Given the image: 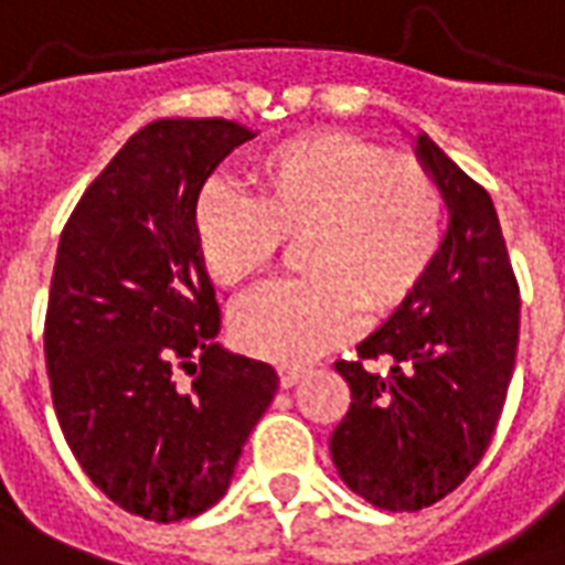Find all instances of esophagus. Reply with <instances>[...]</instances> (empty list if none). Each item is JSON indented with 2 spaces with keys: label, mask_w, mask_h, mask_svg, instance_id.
<instances>
[{
  "label": "esophagus",
  "mask_w": 565,
  "mask_h": 565,
  "mask_svg": "<svg viewBox=\"0 0 565 565\" xmlns=\"http://www.w3.org/2000/svg\"><path fill=\"white\" fill-rule=\"evenodd\" d=\"M278 377H281V388H294L299 380L305 377L302 365H281L278 367Z\"/></svg>",
  "instance_id": "esophagus-1"
}]
</instances>
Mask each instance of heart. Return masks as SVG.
<instances>
[{
	"mask_svg": "<svg viewBox=\"0 0 565 565\" xmlns=\"http://www.w3.org/2000/svg\"><path fill=\"white\" fill-rule=\"evenodd\" d=\"M250 200L206 188L194 245L212 281L242 287L266 271L281 239H299L302 281L248 296L233 338L254 356L299 365L386 317L431 271L443 245V194L411 158L344 131H315L254 154Z\"/></svg>",
	"mask_w": 565,
	"mask_h": 565,
	"instance_id": "1",
	"label": "heart"
}]
</instances>
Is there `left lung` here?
<instances>
[{
	"mask_svg": "<svg viewBox=\"0 0 565 565\" xmlns=\"http://www.w3.org/2000/svg\"><path fill=\"white\" fill-rule=\"evenodd\" d=\"M416 158L440 188L449 227L419 290L335 362L350 411L329 440L344 484L377 509L437 503L482 461L518 350V281L497 209L428 134ZM386 358L380 375L364 365Z\"/></svg>",
	"mask_w": 565,
	"mask_h": 565,
	"instance_id": "left-lung-1",
	"label": "left lung"
}]
</instances>
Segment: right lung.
<instances>
[{
    "instance_id": "obj_1",
    "label": "right lung",
    "mask_w": 565,
    "mask_h": 565,
    "mask_svg": "<svg viewBox=\"0 0 565 565\" xmlns=\"http://www.w3.org/2000/svg\"><path fill=\"white\" fill-rule=\"evenodd\" d=\"M250 137L230 119L146 125L86 188L56 250L44 356L60 428L113 503L161 524L227 494L278 388L275 367L215 341L191 227L212 170Z\"/></svg>"
}]
</instances>
